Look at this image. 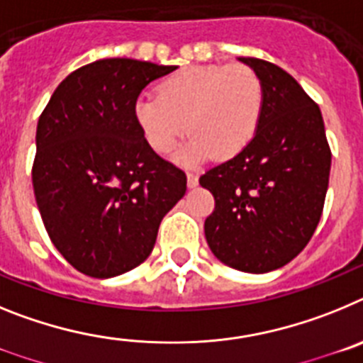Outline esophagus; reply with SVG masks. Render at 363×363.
<instances>
[{"label": "esophagus", "mask_w": 363, "mask_h": 363, "mask_svg": "<svg viewBox=\"0 0 363 363\" xmlns=\"http://www.w3.org/2000/svg\"><path fill=\"white\" fill-rule=\"evenodd\" d=\"M187 185L191 189H194L198 185V176L196 174H191V172H189L187 174Z\"/></svg>", "instance_id": "1"}]
</instances>
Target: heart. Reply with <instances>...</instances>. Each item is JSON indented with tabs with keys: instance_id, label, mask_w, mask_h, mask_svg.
I'll use <instances>...</instances> for the list:
<instances>
[{
	"instance_id": "b5f03b06",
	"label": "heart",
	"mask_w": 363,
	"mask_h": 363,
	"mask_svg": "<svg viewBox=\"0 0 363 363\" xmlns=\"http://www.w3.org/2000/svg\"><path fill=\"white\" fill-rule=\"evenodd\" d=\"M262 112V79L242 63L185 67L160 83L158 96L142 94L134 101V120L158 154H171L185 130L192 134L176 156L182 163L242 152L258 130Z\"/></svg>"
}]
</instances>
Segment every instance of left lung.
<instances>
[{
    "instance_id": "left-lung-1",
    "label": "left lung",
    "mask_w": 363,
    "mask_h": 363,
    "mask_svg": "<svg viewBox=\"0 0 363 363\" xmlns=\"http://www.w3.org/2000/svg\"><path fill=\"white\" fill-rule=\"evenodd\" d=\"M238 60L262 79L264 112L252 142L200 178L216 201L205 238L221 264L264 274L309 243L323 211L331 149L318 105L291 74L258 57Z\"/></svg>"
}]
</instances>
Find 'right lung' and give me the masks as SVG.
Masks as SVG:
<instances>
[{"label":"right lung","mask_w":363,"mask_h":363,"mask_svg":"<svg viewBox=\"0 0 363 363\" xmlns=\"http://www.w3.org/2000/svg\"><path fill=\"white\" fill-rule=\"evenodd\" d=\"M178 67L108 57L74 70L41 112L32 185L54 247L92 278L143 264L187 176L145 142L134 101Z\"/></svg>","instance_id":"right-lung-1"}]
</instances>
